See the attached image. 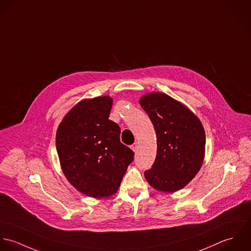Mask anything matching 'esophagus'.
Listing matches in <instances>:
<instances>
[{
    "mask_svg": "<svg viewBox=\"0 0 251 251\" xmlns=\"http://www.w3.org/2000/svg\"><path fill=\"white\" fill-rule=\"evenodd\" d=\"M131 149H132V151H134V152H137L138 150H139V144H138V143L133 144V145L131 146Z\"/></svg>",
    "mask_w": 251,
    "mask_h": 251,
    "instance_id": "obj_1",
    "label": "esophagus"
}]
</instances>
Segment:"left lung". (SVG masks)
Returning a JSON list of instances; mask_svg holds the SVG:
<instances>
[{"label": "left lung", "instance_id": "1", "mask_svg": "<svg viewBox=\"0 0 251 251\" xmlns=\"http://www.w3.org/2000/svg\"><path fill=\"white\" fill-rule=\"evenodd\" d=\"M140 104L149 114L157 139L155 162L145 172L146 179L158 191L176 192L195 177L202 165V124L186 105L161 92L145 94Z\"/></svg>", "mask_w": 251, "mask_h": 251}]
</instances>
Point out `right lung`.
Masks as SVG:
<instances>
[{
    "label": "right lung",
    "mask_w": 251,
    "mask_h": 251,
    "mask_svg": "<svg viewBox=\"0 0 251 251\" xmlns=\"http://www.w3.org/2000/svg\"><path fill=\"white\" fill-rule=\"evenodd\" d=\"M112 98L84 99L74 105L56 132V150L68 181L100 199L118 190L134 152L120 142V128L108 119Z\"/></svg>",
    "instance_id": "obj_1"
}]
</instances>
